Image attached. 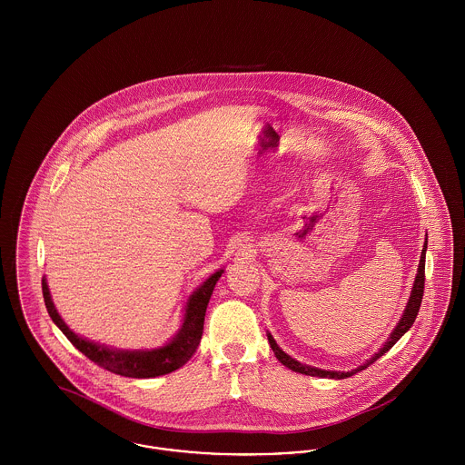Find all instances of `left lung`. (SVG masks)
<instances>
[{"label":"left lung","mask_w":465,"mask_h":465,"mask_svg":"<svg viewBox=\"0 0 465 465\" xmlns=\"http://www.w3.org/2000/svg\"><path fill=\"white\" fill-rule=\"evenodd\" d=\"M426 249H428V234H426V242H424V247H422V252H420V260H419V268H417V273H415V281H413V286H411V293H410V299L406 302V308L399 319L398 326L394 328V331L389 334L385 345L371 358L367 360L363 365L352 369V371H347V372H340V371H324V369H317V367H312V365H306V363H301L297 361L295 358H292L290 354H286L279 345L277 341L273 340V336L270 332H266L268 336V343L275 354V358L284 365L288 367L290 371L293 372H299V374H306V376H317V378H330V380H345V378H351L352 374L360 372V371H365L369 365H372L378 358H381L387 351H391L394 347V343L398 341L399 338L408 331L413 322H415V317L419 313V308H420V301H422V293H424V263H426Z\"/></svg>","instance_id":"8db88e82"}]
</instances>
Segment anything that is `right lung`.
Returning <instances> with one entry per match:
<instances>
[{"label": "right lung", "instance_id": "add662e5", "mask_svg": "<svg viewBox=\"0 0 465 465\" xmlns=\"http://www.w3.org/2000/svg\"><path fill=\"white\" fill-rule=\"evenodd\" d=\"M223 268L211 273L199 288L188 297L184 306L183 324L164 345L153 349H114L105 343H98L80 336L78 332L67 328L66 322L59 315L46 279L43 277V297L46 310L55 322V326L64 332L67 340L91 361L104 367L109 372L127 376V378H157L163 374H170L181 369L186 361L192 360L199 347L202 331H203V317L211 299V293L222 277Z\"/></svg>", "mask_w": 465, "mask_h": 465}]
</instances>
